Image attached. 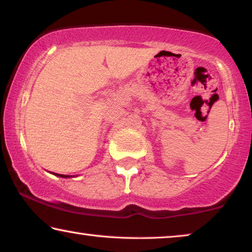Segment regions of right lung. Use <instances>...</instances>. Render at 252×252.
Here are the masks:
<instances>
[{
    "mask_svg": "<svg viewBox=\"0 0 252 252\" xmlns=\"http://www.w3.org/2000/svg\"><path fill=\"white\" fill-rule=\"evenodd\" d=\"M54 175H58L60 177H64V179H65V177H70L69 175H62V174H54Z\"/></svg>",
    "mask_w": 252,
    "mask_h": 252,
    "instance_id": "right-lung-1",
    "label": "right lung"
}]
</instances>
